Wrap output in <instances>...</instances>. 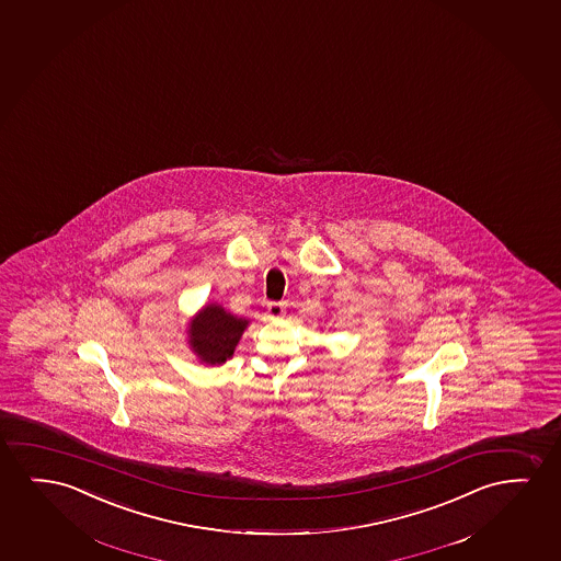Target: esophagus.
Returning a JSON list of instances; mask_svg holds the SVG:
<instances>
[{
    "instance_id": "esophagus-1",
    "label": "esophagus",
    "mask_w": 561,
    "mask_h": 561,
    "mask_svg": "<svg viewBox=\"0 0 561 561\" xmlns=\"http://www.w3.org/2000/svg\"><path fill=\"white\" fill-rule=\"evenodd\" d=\"M266 312H268L272 320H277V318H282L285 314V305L284 302H268Z\"/></svg>"
}]
</instances>
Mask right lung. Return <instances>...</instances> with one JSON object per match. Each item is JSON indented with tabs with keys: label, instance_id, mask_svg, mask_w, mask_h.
<instances>
[{
	"label": "right lung",
	"instance_id": "right-lung-1",
	"mask_svg": "<svg viewBox=\"0 0 561 561\" xmlns=\"http://www.w3.org/2000/svg\"><path fill=\"white\" fill-rule=\"evenodd\" d=\"M249 320L226 312L220 305H207L190 322V346L201 362L216 366L233 356Z\"/></svg>",
	"mask_w": 561,
	"mask_h": 561
}]
</instances>
